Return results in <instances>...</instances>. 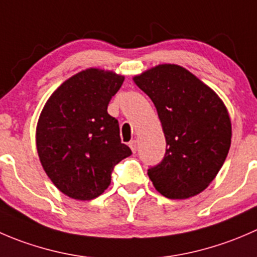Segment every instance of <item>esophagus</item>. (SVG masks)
<instances>
[{
	"label": "esophagus",
	"instance_id": "obj_1",
	"mask_svg": "<svg viewBox=\"0 0 257 257\" xmlns=\"http://www.w3.org/2000/svg\"><path fill=\"white\" fill-rule=\"evenodd\" d=\"M128 145H130V147H131L132 152H136L137 151V147H139V144H137L136 140H132V141L130 142Z\"/></svg>",
	"mask_w": 257,
	"mask_h": 257
}]
</instances>
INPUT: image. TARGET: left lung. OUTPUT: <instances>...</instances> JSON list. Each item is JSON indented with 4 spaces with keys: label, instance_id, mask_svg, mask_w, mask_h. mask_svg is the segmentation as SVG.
Returning a JSON list of instances; mask_svg holds the SVG:
<instances>
[{
    "label": "left lung",
    "instance_id": "left-lung-1",
    "mask_svg": "<svg viewBox=\"0 0 257 257\" xmlns=\"http://www.w3.org/2000/svg\"><path fill=\"white\" fill-rule=\"evenodd\" d=\"M151 98L162 123L166 152L147 175L169 199L204 191L222 167L231 145V121L222 101L184 67L160 65L134 78Z\"/></svg>",
    "mask_w": 257,
    "mask_h": 257
}]
</instances>
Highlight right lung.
Returning a JSON list of instances; mask_svg holds the SVG:
<instances>
[{"instance_id": "obj_1", "label": "right lung", "mask_w": 257, "mask_h": 257, "mask_svg": "<svg viewBox=\"0 0 257 257\" xmlns=\"http://www.w3.org/2000/svg\"><path fill=\"white\" fill-rule=\"evenodd\" d=\"M122 76L97 68L68 78L52 93L37 123L40 160L51 181L67 196L92 200L111 184L116 165L132 154L120 126L107 113Z\"/></svg>"}]
</instances>
